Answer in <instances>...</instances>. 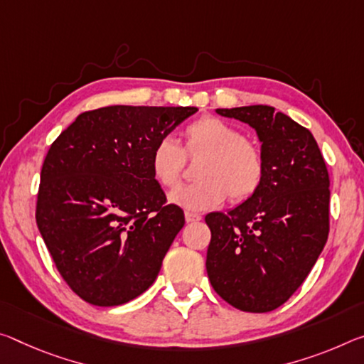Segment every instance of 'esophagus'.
I'll return each instance as SVG.
<instances>
[{"label":"esophagus","mask_w":364,"mask_h":364,"mask_svg":"<svg viewBox=\"0 0 364 364\" xmlns=\"http://www.w3.org/2000/svg\"><path fill=\"white\" fill-rule=\"evenodd\" d=\"M184 218H186V222L188 223H193V222H199L200 217L199 213H193V212H184Z\"/></svg>","instance_id":"34e87169"}]
</instances>
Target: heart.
<instances>
[{
  "instance_id": "heart-1",
  "label": "heart",
  "mask_w": 364,
  "mask_h": 364,
  "mask_svg": "<svg viewBox=\"0 0 364 364\" xmlns=\"http://www.w3.org/2000/svg\"><path fill=\"white\" fill-rule=\"evenodd\" d=\"M188 155L204 154L196 166L200 180L183 184L170 193V200L183 209L204 212L220 205L227 193L233 203H243L255 194L264 178V159L256 144L247 141L227 121L203 117L188 124ZM184 154L180 144L165 136L155 144L151 154V170L161 186L171 188L180 181Z\"/></svg>"
}]
</instances>
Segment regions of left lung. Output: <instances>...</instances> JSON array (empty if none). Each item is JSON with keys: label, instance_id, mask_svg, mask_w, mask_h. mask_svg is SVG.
I'll use <instances>...</instances> for the list:
<instances>
[{"label": "left lung", "instance_id": "obj_1", "mask_svg": "<svg viewBox=\"0 0 364 364\" xmlns=\"http://www.w3.org/2000/svg\"><path fill=\"white\" fill-rule=\"evenodd\" d=\"M256 131L264 159L257 191L228 212L205 215L207 275L225 301L246 313L284 304L316 264L328 235V173L319 146L269 105L217 108Z\"/></svg>", "mask_w": 364, "mask_h": 364}]
</instances>
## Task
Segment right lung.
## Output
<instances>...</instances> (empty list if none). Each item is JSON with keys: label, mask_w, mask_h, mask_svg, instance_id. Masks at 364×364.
Masks as SVG:
<instances>
[{"label": "right lung", "mask_w": 364, "mask_h": 364, "mask_svg": "<svg viewBox=\"0 0 364 364\" xmlns=\"http://www.w3.org/2000/svg\"><path fill=\"white\" fill-rule=\"evenodd\" d=\"M196 107L113 105L80 113L45 157L37 227L58 272L95 306L139 296L184 225L151 170L161 137Z\"/></svg>", "instance_id": "1"}]
</instances>
